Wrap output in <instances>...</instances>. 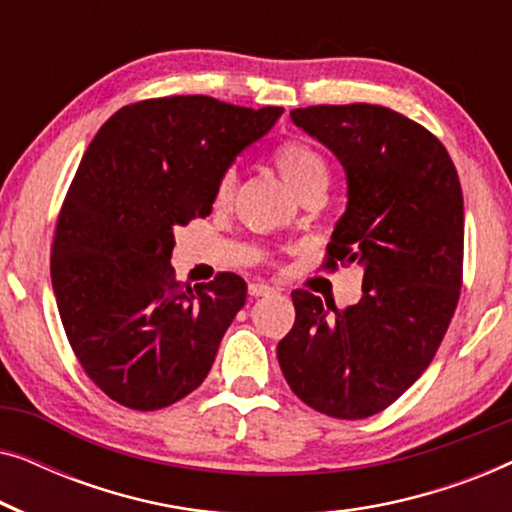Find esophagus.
I'll use <instances>...</instances> for the list:
<instances>
[{
	"instance_id": "34e87169",
	"label": "esophagus",
	"mask_w": 512,
	"mask_h": 512,
	"mask_svg": "<svg viewBox=\"0 0 512 512\" xmlns=\"http://www.w3.org/2000/svg\"><path fill=\"white\" fill-rule=\"evenodd\" d=\"M275 289H272L270 284H263V282H251L249 284V296H254V298H258V296H268V293H272Z\"/></svg>"
}]
</instances>
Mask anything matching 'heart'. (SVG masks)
<instances>
[{
    "label": "heart",
    "instance_id": "heart-1",
    "mask_svg": "<svg viewBox=\"0 0 512 512\" xmlns=\"http://www.w3.org/2000/svg\"><path fill=\"white\" fill-rule=\"evenodd\" d=\"M272 163H275L277 172L282 174V179L289 184V188L298 195V198H303V195L314 191V188H324L326 191V160L312 144H307L305 139H282V142L272 149ZM235 181V170L233 167H226L214 188L216 205H226V202L233 198Z\"/></svg>",
    "mask_w": 512,
    "mask_h": 512
}]
</instances>
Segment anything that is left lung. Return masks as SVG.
<instances>
[{
	"label": "left lung",
	"mask_w": 512,
	"mask_h": 512,
	"mask_svg": "<svg viewBox=\"0 0 512 512\" xmlns=\"http://www.w3.org/2000/svg\"><path fill=\"white\" fill-rule=\"evenodd\" d=\"M347 172L349 202L324 268L363 265V296L335 310L291 293L296 321L277 359L293 394L321 415L363 419L389 408L429 368L464 277V195L440 139L380 104L293 109Z\"/></svg>",
	"instance_id": "1"
}]
</instances>
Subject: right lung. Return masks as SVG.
Here are the masks:
<instances>
[{"label":"right lung","instance_id":"obj_1","mask_svg":"<svg viewBox=\"0 0 512 512\" xmlns=\"http://www.w3.org/2000/svg\"><path fill=\"white\" fill-rule=\"evenodd\" d=\"M282 114L153 97L118 109L83 153L55 221L51 279L69 345L111 401L160 410L207 377L247 282L219 272L179 284L174 228L212 212L221 172Z\"/></svg>","mask_w":512,"mask_h":512}]
</instances>
